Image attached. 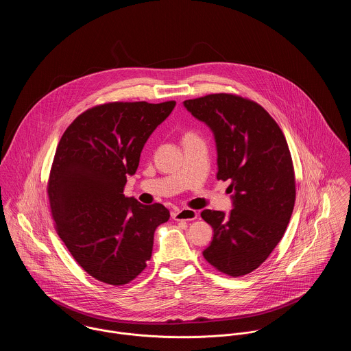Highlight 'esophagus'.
<instances>
[{
	"instance_id": "34e87169",
	"label": "esophagus",
	"mask_w": 351,
	"mask_h": 351,
	"mask_svg": "<svg viewBox=\"0 0 351 351\" xmlns=\"http://www.w3.org/2000/svg\"><path fill=\"white\" fill-rule=\"evenodd\" d=\"M173 219L174 220H185V221H192L195 219H197V212L189 208H184V209H178L176 212H173Z\"/></svg>"
}]
</instances>
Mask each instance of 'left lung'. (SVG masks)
<instances>
[{
	"mask_svg": "<svg viewBox=\"0 0 351 351\" xmlns=\"http://www.w3.org/2000/svg\"><path fill=\"white\" fill-rule=\"evenodd\" d=\"M184 106L213 132L216 177L234 191L228 215L201 212L213 228L202 255L227 276L249 274L278 245L293 212L296 182L287 139L259 104L235 95H208Z\"/></svg>",
	"mask_w": 351,
	"mask_h": 351,
	"instance_id": "obj_1",
	"label": "left lung"
}]
</instances>
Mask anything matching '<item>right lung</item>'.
Segmentation results:
<instances>
[{
    "mask_svg": "<svg viewBox=\"0 0 351 351\" xmlns=\"http://www.w3.org/2000/svg\"><path fill=\"white\" fill-rule=\"evenodd\" d=\"M176 101L108 102L81 113L62 135L49 180L59 238L78 265L109 285L136 278L152 254L154 232L170 217L162 204L124 196L147 139Z\"/></svg>",
    "mask_w": 351,
    "mask_h": 351,
    "instance_id": "1",
    "label": "right lung"
}]
</instances>
